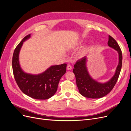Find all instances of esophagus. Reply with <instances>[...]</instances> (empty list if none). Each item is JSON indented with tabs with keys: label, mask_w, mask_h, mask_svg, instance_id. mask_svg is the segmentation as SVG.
Returning <instances> with one entry per match:
<instances>
[{
	"label": "esophagus",
	"mask_w": 131,
	"mask_h": 131,
	"mask_svg": "<svg viewBox=\"0 0 131 131\" xmlns=\"http://www.w3.org/2000/svg\"><path fill=\"white\" fill-rule=\"evenodd\" d=\"M67 70H70L72 69V67L71 66L70 64H68V66H67Z\"/></svg>",
	"instance_id": "34e87169"
}]
</instances>
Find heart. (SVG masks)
Masks as SVG:
<instances>
[{
  "label": "heart",
  "instance_id": "b5f03b06",
  "mask_svg": "<svg viewBox=\"0 0 131 131\" xmlns=\"http://www.w3.org/2000/svg\"><path fill=\"white\" fill-rule=\"evenodd\" d=\"M84 40H80L79 41H78V42H77L76 45H82L83 43H84ZM89 47H85V48H84V49H83L80 52V54L82 55V56H84V55H85L87 53H88V52L89 51Z\"/></svg>",
  "mask_w": 131,
  "mask_h": 131
}]
</instances>
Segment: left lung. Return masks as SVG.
I'll list each match as a JSON object with an SVG mask.
<instances>
[{
	"label": "left lung",
	"mask_w": 131,
	"mask_h": 131,
	"mask_svg": "<svg viewBox=\"0 0 131 131\" xmlns=\"http://www.w3.org/2000/svg\"><path fill=\"white\" fill-rule=\"evenodd\" d=\"M108 45L116 50L118 54V63L112 78L105 82H100L93 79L87 67L88 58L84 57L74 64L73 73L76 78L77 85L82 96L90 98H100L108 94L112 90L117 81L122 67V55L119 45L115 39L109 35Z\"/></svg>",
	"instance_id": "1"
}]
</instances>
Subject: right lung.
Wrapping results in <instances>:
<instances>
[{
  "label": "right lung",
  "mask_w": 131,
  "mask_h": 131,
  "mask_svg": "<svg viewBox=\"0 0 131 131\" xmlns=\"http://www.w3.org/2000/svg\"><path fill=\"white\" fill-rule=\"evenodd\" d=\"M30 38V34L23 38L15 49L12 62L14 78L25 94L36 100H47L56 92L59 80L66 72L67 64L51 66L38 74L25 72L19 64V54L23 42Z\"/></svg>",
  "instance_id": "obj_1"
}]
</instances>
